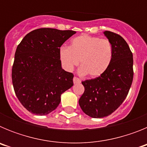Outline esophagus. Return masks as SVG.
I'll return each instance as SVG.
<instances>
[{"instance_id": "34e87169", "label": "esophagus", "mask_w": 147, "mask_h": 147, "mask_svg": "<svg viewBox=\"0 0 147 147\" xmlns=\"http://www.w3.org/2000/svg\"><path fill=\"white\" fill-rule=\"evenodd\" d=\"M73 81H74V84H79V83L81 82V80H80L79 78L76 77V76H74V79H73Z\"/></svg>"}]
</instances>
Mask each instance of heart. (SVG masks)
<instances>
[{"label":"heart","mask_w":147,"mask_h":147,"mask_svg":"<svg viewBox=\"0 0 147 147\" xmlns=\"http://www.w3.org/2000/svg\"><path fill=\"white\" fill-rule=\"evenodd\" d=\"M59 59L65 71L71 72L79 65L81 75L95 78L104 74L113 59V46L107 39L83 34L72 39L70 47L59 49Z\"/></svg>","instance_id":"obj_1"}]
</instances>
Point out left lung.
Segmentation results:
<instances>
[{
    "instance_id": "1",
    "label": "left lung",
    "mask_w": 147,
    "mask_h": 147,
    "mask_svg": "<svg viewBox=\"0 0 147 147\" xmlns=\"http://www.w3.org/2000/svg\"><path fill=\"white\" fill-rule=\"evenodd\" d=\"M103 34L112 44V62L101 76L82 82L85 92L79 100L83 112L95 119L110 115L123 103L133 80V57L128 44L117 34Z\"/></svg>"
}]
</instances>
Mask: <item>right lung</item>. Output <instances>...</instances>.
Masks as SVG:
<instances>
[{
  "label": "right lung",
  "instance_id": "obj_1",
  "mask_svg": "<svg viewBox=\"0 0 147 147\" xmlns=\"http://www.w3.org/2000/svg\"><path fill=\"white\" fill-rule=\"evenodd\" d=\"M76 34L42 28L27 34L18 45L11 71L15 94L30 113L45 115L58 107L61 95L74 85L72 73L62 68L59 48Z\"/></svg>",
  "mask_w": 147,
  "mask_h": 147
}]
</instances>
